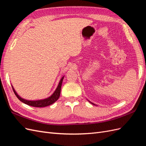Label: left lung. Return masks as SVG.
Returning <instances> with one entry per match:
<instances>
[{
    "mask_svg": "<svg viewBox=\"0 0 146 146\" xmlns=\"http://www.w3.org/2000/svg\"><path fill=\"white\" fill-rule=\"evenodd\" d=\"M88 101H89V100H88ZM90 102V101H89ZM90 102L91 104H92V105H96L94 104H93V103H92V102Z\"/></svg>",
    "mask_w": 146,
    "mask_h": 146,
    "instance_id": "8db88e82",
    "label": "left lung"
}]
</instances>
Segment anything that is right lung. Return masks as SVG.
<instances>
[{"mask_svg": "<svg viewBox=\"0 0 146 146\" xmlns=\"http://www.w3.org/2000/svg\"><path fill=\"white\" fill-rule=\"evenodd\" d=\"M64 78V76L61 78V80H60V82L58 83V85L56 88L55 91H54V93H53L50 97L48 98L44 99H42V100H28L24 99H23L22 98L17 94V92L15 90L14 88L12 86L13 91H14L15 95L19 100H21L22 102H23L25 104H27L28 105L32 106V107H47V106L50 105L52 104H54V102L58 99L60 96V92H61V85H62V82Z\"/></svg>", "mask_w": 146, "mask_h": 146, "instance_id": "obj_1", "label": "right lung"}]
</instances>
